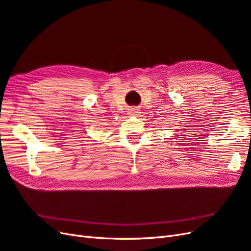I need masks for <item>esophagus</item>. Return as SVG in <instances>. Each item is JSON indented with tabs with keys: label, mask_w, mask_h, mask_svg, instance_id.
Masks as SVG:
<instances>
[{
	"label": "esophagus",
	"mask_w": 251,
	"mask_h": 251,
	"mask_svg": "<svg viewBox=\"0 0 251 251\" xmlns=\"http://www.w3.org/2000/svg\"><path fill=\"white\" fill-rule=\"evenodd\" d=\"M138 109L137 108H131V109H129V115H138Z\"/></svg>",
	"instance_id": "1"
}]
</instances>
